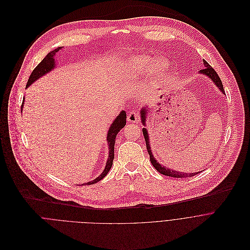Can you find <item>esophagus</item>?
<instances>
[{
	"label": "esophagus",
	"mask_w": 250,
	"mask_h": 250,
	"mask_svg": "<svg viewBox=\"0 0 250 250\" xmlns=\"http://www.w3.org/2000/svg\"><path fill=\"white\" fill-rule=\"evenodd\" d=\"M127 120L129 122H132V123H138L139 120H140V117H139V114L138 112L136 111H131L129 112L128 116H127Z\"/></svg>",
	"instance_id": "34e87169"
}]
</instances>
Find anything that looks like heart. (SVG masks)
<instances>
[{"instance_id":"obj_1","label":"heart","mask_w":250,"mask_h":250,"mask_svg":"<svg viewBox=\"0 0 250 250\" xmlns=\"http://www.w3.org/2000/svg\"><path fill=\"white\" fill-rule=\"evenodd\" d=\"M154 63L155 58L152 56L146 54H135L122 62L120 66V74L125 79L134 80L144 76L148 70H151L153 80H161L167 75L169 65L167 62L163 61L156 63L153 66Z\"/></svg>"}]
</instances>
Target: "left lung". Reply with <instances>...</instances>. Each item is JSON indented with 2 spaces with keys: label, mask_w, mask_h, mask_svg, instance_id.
Segmentation results:
<instances>
[{
  "label": "left lung",
  "mask_w": 250,
  "mask_h": 250,
  "mask_svg": "<svg viewBox=\"0 0 250 250\" xmlns=\"http://www.w3.org/2000/svg\"><path fill=\"white\" fill-rule=\"evenodd\" d=\"M204 66L205 68H203L202 70L199 71V73L200 74H203L207 77H209L213 83L219 87V89L223 92V93H226L225 90H224V86H223V83L220 79V77L218 76L217 72L204 60ZM147 114V109H146V107L144 106L141 110V119H142V124L144 126H146V116ZM143 134H144V137H145V141H146V149H147V153L149 155V161H151L152 165L154 166V167L162 174L164 175H167V176H171V177H176V178H182V177H191V176H194L196 174H198L199 172H194V173H185V172H180V171H175V170H172V169H169L167 167H165L163 166H161L157 160L155 159V157L153 156L152 154V149H151V146H149V142H148V134H147V131L146 128H143Z\"/></svg>",
  "instance_id": "8db88e82"
}]
</instances>
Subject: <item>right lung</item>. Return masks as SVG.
I'll use <instances>...</instances> for the list:
<instances>
[{"mask_svg": "<svg viewBox=\"0 0 250 250\" xmlns=\"http://www.w3.org/2000/svg\"><path fill=\"white\" fill-rule=\"evenodd\" d=\"M62 47H58L57 49L53 50V51L49 52L46 57L35 67V69L32 71L31 75L29 76V79L27 81V83H26V86H29L32 83H34L36 80H38L40 77L44 76L45 74L49 73L51 70H53L55 68V55L56 53L59 51V50H61ZM23 102H24V98H23ZM22 106H23V104H21V109H22ZM126 124V112L122 110V112L115 118V120L113 121V123L111 124L109 130H108V134H107V142H108V148H109V155H108V160L106 162V165H105V167L103 171V173L99 175L97 178L93 179L92 181H89V182H86L85 185H90V184H93V183H96L98 182L99 180H102L107 173L108 171L110 170L111 167H112V164H113V159H114V145H115V139H116V136L118 134V132L125 126ZM84 184V183H83Z\"/></svg>", "mask_w": 250, "mask_h": 250, "instance_id": "obj_1", "label": "right lung"}]
</instances>
